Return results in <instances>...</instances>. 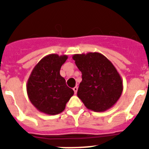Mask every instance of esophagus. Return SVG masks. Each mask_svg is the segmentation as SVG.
I'll list each match as a JSON object with an SVG mask.
<instances>
[{
    "instance_id": "34e87169",
    "label": "esophagus",
    "mask_w": 149,
    "mask_h": 149,
    "mask_svg": "<svg viewBox=\"0 0 149 149\" xmlns=\"http://www.w3.org/2000/svg\"><path fill=\"white\" fill-rule=\"evenodd\" d=\"M73 90L74 92V94H77V86H74L73 88Z\"/></svg>"
}]
</instances>
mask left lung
<instances>
[{"label":"left lung","instance_id":"1","mask_svg":"<svg viewBox=\"0 0 149 149\" xmlns=\"http://www.w3.org/2000/svg\"><path fill=\"white\" fill-rule=\"evenodd\" d=\"M72 59L82 73L77 95L86 108L104 112L114 106L122 95L123 84L113 63L98 52L74 54Z\"/></svg>","mask_w":149,"mask_h":149}]
</instances>
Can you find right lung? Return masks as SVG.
Wrapping results in <instances>:
<instances>
[{"instance_id":"right-lung-1","label":"right lung","mask_w":149,"mask_h":149,"mask_svg":"<svg viewBox=\"0 0 149 149\" xmlns=\"http://www.w3.org/2000/svg\"><path fill=\"white\" fill-rule=\"evenodd\" d=\"M67 59V55L48 54L31 72L27 93L30 102L39 111L48 115L60 113L74 95L73 89L66 86L65 80L60 74Z\"/></svg>"}]
</instances>
